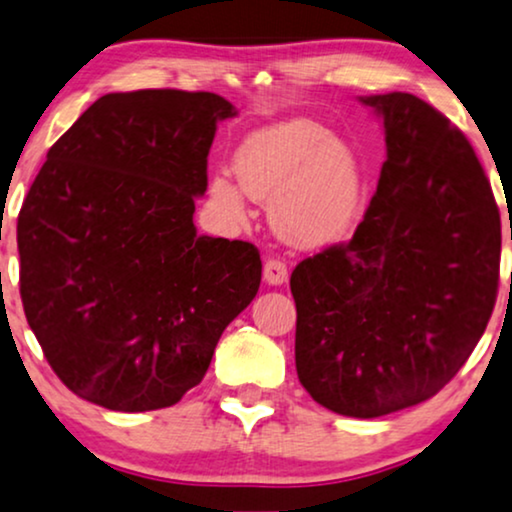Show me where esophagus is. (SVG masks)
I'll return each instance as SVG.
<instances>
[{"label":"esophagus","instance_id":"34e87169","mask_svg":"<svg viewBox=\"0 0 512 512\" xmlns=\"http://www.w3.org/2000/svg\"><path fill=\"white\" fill-rule=\"evenodd\" d=\"M263 280L272 284V287H280V284L289 280L287 263L280 261V258H268L263 265Z\"/></svg>","mask_w":512,"mask_h":512}]
</instances>
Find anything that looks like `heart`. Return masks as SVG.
Returning a JSON list of instances; mask_svg holds the SVG:
<instances>
[{
  "mask_svg": "<svg viewBox=\"0 0 512 512\" xmlns=\"http://www.w3.org/2000/svg\"><path fill=\"white\" fill-rule=\"evenodd\" d=\"M237 181L211 178V199L232 218L247 199L270 202V221L296 247H322L343 235L360 202V174L331 131L310 119H287L254 131L235 152Z\"/></svg>",
  "mask_w": 512,
  "mask_h": 512,
  "instance_id": "b5f03b06",
  "label": "heart"
}]
</instances>
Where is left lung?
<instances>
[{
  "label": "left lung",
  "instance_id": "1",
  "mask_svg": "<svg viewBox=\"0 0 512 512\" xmlns=\"http://www.w3.org/2000/svg\"><path fill=\"white\" fill-rule=\"evenodd\" d=\"M386 162L353 240L291 272L296 371L322 407L376 418L433 397L496 303L501 216L468 138L421 98L364 96Z\"/></svg>",
  "mask_w": 512,
  "mask_h": 512
}]
</instances>
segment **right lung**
Wrapping results in <instances>:
<instances>
[{
    "mask_svg": "<svg viewBox=\"0 0 512 512\" xmlns=\"http://www.w3.org/2000/svg\"><path fill=\"white\" fill-rule=\"evenodd\" d=\"M209 91L108 94L46 152L18 214L21 298L46 362L112 411L176 404L254 301V244L197 235L216 124Z\"/></svg>",
    "mask_w": 512,
    "mask_h": 512,
    "instance_id": "1",
    "label": "right lung"
}]
</instances>
